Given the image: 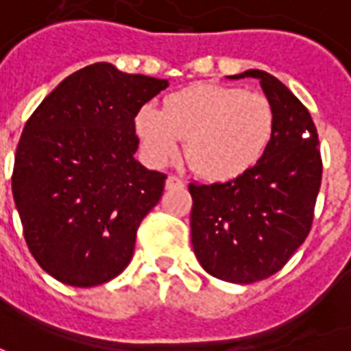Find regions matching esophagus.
<instances>
[{
  "mask_svg": "<svg viewBox=\"0 0 351 351\" xmlns=\"http://www.w3.org/2000/svg\"><path fill=\"white\" fill-rule=\"evenodd\" d=\"M182 180H180V178H178V176H175V175H169L167 176V182H165V186H167V188H178V186H182Z\"/></svg>",
  "mask_w": 351,
  "mask_h": 351,
  "instance_id": "esophagus-1",
  "label": "esophagus"
}]
</instances>
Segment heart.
Returning <instances> with one entry per match:
<instances>
[{"mask_svg": "<svg viewBox=\"0 0 351 351\" xmlns=\"http://www.w3.org/2000/svg\"><path fill=\"white\" fill-rule=\"evenodd\" d=\"M274 112L256 92L220 84H195L169 95L163 110L138 108L135 133L145 158L156 167L180 152L206 180L237 178L254 167L271 143Z\"/></svg>", "mask_w": 351, "mask_h": 351, "instance_id": "1", "label": "heart"}]
</instances>
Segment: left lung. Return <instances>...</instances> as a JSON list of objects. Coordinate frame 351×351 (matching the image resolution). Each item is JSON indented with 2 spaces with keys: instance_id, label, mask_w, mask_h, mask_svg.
<instances>
[{
  "instance_id": "obj_1",
  "label": "left lung",
  "mask_w": 351,
  "mask_h": 351,
  "mask_svg": "<svg viewBox=\"0 0 351 351\" xmlns=\"http://www.w3.org/2000/svg\"><path fill=\"white\" fill-rule=\"evenodd\" d=\"M258 79L274 112L271 143L259 161L228 182L190 188L191 246L214 278L254 284L278 272L308 237L322 156L308 108L276 77L248 69L229 79Z\"/></svg>"
}]
</instances>
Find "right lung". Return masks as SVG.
Here are the masks:
<instances>
[{"instance_id":"add662e5","label":"right lung","mask_w":351,"mask_h":351,"mask_svg":"<svg viewBox=\"0 0 351 351\" xmlns=\"http://www.w3.org/2000/svg\"><path fill=\"white\" fill-rule=\"evenodd\" d=\"M167 86L99 62L62 80L24 125L12 197L32 256L62 284L99 286L130 265L167 178L135 160V116Z\"/></svg>"}]
</instances>
